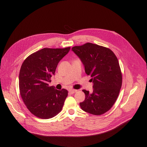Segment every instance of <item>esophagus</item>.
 Instances as JSON below:
<instances>
[{"mask_svg": "<svg viewBox=\"0 0 147 147\" xmlns=\"http://www.w3.org/2000/svg\"><path fill=\"white\" fill-rule=\"evenodd\" d=\"M78 91L77 90H75V89H69V92L70 94H74V93H76V92Z\"/></svg>", "mask_w": 147, "mask_h": 147, "instance_id": "esophagus-1", "label": "esophagus"}]
</instances>
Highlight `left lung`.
Masks as SVG:
<instances>
[{
  "instance_id": "1",
  "label": "left lung",
  "mask_w": 147,
  "mask_h": 147,
  "mask_svg": "<svg viewBox=\"0 0 147 147\" xmlns=\"http://www.w3.org/2000/svg\"><path fill=\"white\" fill-rule=\"evenodd\" d=\"M81 60L85 73L93 82V92L83 89L85 99L81 109L94 115H101L115 103L121 87L122 75L118 59L109 48L87 43L72 48Z\"/></svg>"
}]
</instances>
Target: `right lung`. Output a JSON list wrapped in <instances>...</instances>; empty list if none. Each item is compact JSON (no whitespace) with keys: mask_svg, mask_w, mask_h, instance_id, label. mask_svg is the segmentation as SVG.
Wrapping results in <instances>:
<instances>
[{"mask_svg":"<svg viewBox=\"0 0 147 147\" xmlns=\"http://www.w3.org/2000/svg\"><path fill=\"white\" fill-rule=\"evenodd\" d=\"M70 48H43L29 55L21 65L19 74L21 96L28 110L35 116L48 119L63 109L68 91L49 86L60 60Z\"/></svg>","mask_w":147,"mask_h":147,"instance_id":"1","label":"right lung"}]
</instances>
